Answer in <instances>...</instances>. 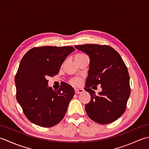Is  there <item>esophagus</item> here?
Listing matches in <instances>:
<instances>
[{
  "label": "esophagus",
  "instance_id": "esophagus-1",
  "mask_svg": "<svg viewBox=\"0 0 149 149\" xmlns=\"http://www.w3.org/2000/svg\"><path fill=\"white\" fill-rule=\"evenodd\" d=\"M83 91H84V90L82 89V88H75V93H77V94L83 93Z\"/></svg>",
  "mask_w": 149,
  "mask_h": 149
}]
</instances>
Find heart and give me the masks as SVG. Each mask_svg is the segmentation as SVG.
Returning <instances> with one entry per match:
<instances>
[{
	"label": "heart",
	"mask_w": 149,
	"mask_h": 149,
	"mask_svg": "<svg viewBox=\"0 0 149 149\" xmlns=\"http://www.w3.org/2000/svg\"><path fill=\"white\" fill-rule=\"evenodd\" d=\"M84 54H78L75 55V59L78 58V57H80L81 56H83ZM71 83L72 84L74 85V86H79V85H80L81 84V81L79 79H72L71 81Z\"/></svg>",
	"instance_id": "b5f03b06"
}]
</instances>
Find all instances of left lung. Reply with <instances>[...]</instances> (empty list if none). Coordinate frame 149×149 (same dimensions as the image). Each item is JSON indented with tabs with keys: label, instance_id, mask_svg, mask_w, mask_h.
Masks as SVG:
<instances>
[{
	"label": "left lung",
	"instance_id": "obj_1",
	"mask_svg": "<svg viewBox=\"0 0 149 149\" xmlns=\"http://www.w3.org/2000/svg\"><path fill=\"white\" fill-rule=\"evenodd\" d=\"M75 48L87 54L90 60L84 88L91 96L90 102L85 105L88 116L100 124L115 122L125 112L131 93L127 66L110 46L86 44ZM98 84L103 90L96 96L91 88Z\"/></svg>",
	"mask_w": 149,
	"mask_h": 149
}]
</instances>
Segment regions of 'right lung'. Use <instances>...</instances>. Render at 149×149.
Returning <instances> with one entry per match:
<instances>
[{
	"instance_id": "add662e5",
	"label": "right lung",
	"mask_w": 149,
	"mask_h": 149,
	"mask_svg": "<svg viewBox=\"0 0 149 149\" xmlns=\"http://www.w3.org/2000/svg\"><path fill=\"white\" fill-rule=\"evenodd\" d=\"M70 46H43L31 49L24 56L15 75L17 100L27 119L34 124L50 127L65 116L75 91L65 83L58 90L48 86V77L58 74Z\"/></svg>"
}]
</instances>
